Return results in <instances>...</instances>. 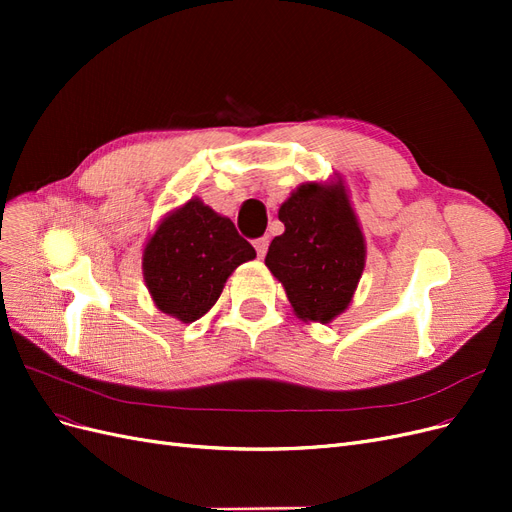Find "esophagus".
I'll list each match as a JSON object with an SVG mask.
<instances>
[{"label": "esophagus", "instance_id": "1", "mask_svg": "<svg viewBox=\"0 0 512 512\" xmlns=\"http://www.w3.org/2000/svg\"><path fill=\"white\" fill-rule=\"evenodd\" d=\"M254 247H256V254H258V258H262L267 254V250H269V239L267 237H260V239H256L254 241Z\"/></svg>", "mask_w": 512, "mask_h": 512}]
</instances>
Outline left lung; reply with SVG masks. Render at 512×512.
I'll list each match as a JSON object with an SVG mask.
<instances>
[{"label":"left lung","mask_w":512,"mask_h":512,"mask_svg":"<svg viewBox=\"0 0 512 512\" xmlns=\"http://www.w3.org/2000/svg\"><path fill=\"white\" fill-rule=\"evenodd\" d=\"M284 232L265 265L301 320L327 324L346 312L365 269V239L344 181H307L280 207Z\"/></svg>","instance_id":"1"}]
</instances>
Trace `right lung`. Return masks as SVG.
Instances as JSON below:
<instances>
[{
	"instance_id": "1",
	"label": "right lung",
	"mask_w": 512,
	"mask_h": 512,
	"mask_svg": "<svg viewBox=\"0 0 512 512\" xmlns=\"http://www.w3.org/2000/svg\"><path fill=\"white\" fill-rule=\"evenodd\" d=\"M256 258L228 218L200 198L170 211L143 250V277L160 312L181 322L205 316L243 262Z\"/></svg>"
}]
</instances>
